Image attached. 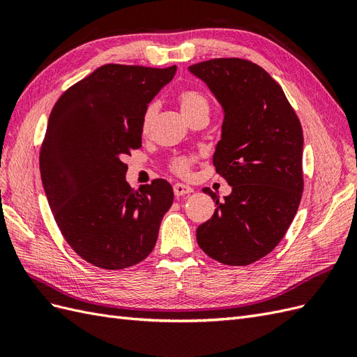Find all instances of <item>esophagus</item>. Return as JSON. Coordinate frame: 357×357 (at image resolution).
<instances>
[{
	"mask_svg": "<svg viewBox=\"0 0 357 357\" xmlns=\"http://www.w3.org/2000/svg\"><path fill=\"white\" fill-rule=\"evenodd\" d=\"M173 193H175L176 197H182V196H187L190 193H193V188L184 185V184H175L173 185Z\"/></svg>",
	"mask_w": 357,
	"mask_h": 357,
	"instance_id": "34e87169",
	"label": "esophagus"
}]
</instances>
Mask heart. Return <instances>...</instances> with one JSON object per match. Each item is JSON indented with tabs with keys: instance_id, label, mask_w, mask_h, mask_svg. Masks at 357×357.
<instances>
[{
	"instance_id": "obj_1",
	"label": "heart",
	"mask_w": 357,
	"mask_h": 357,
	"mask_svg": "<svg viewBox=\"0 0 357 357\" xmlns=\"http://www.w3.org/2000/svg\"><path fill=\"white\" fill-rule=\"evenodd\" d=\"M178 104H179L182 116H184L187 121H191V119L197 116L208 117L209 114V100L202 91L199 90H193V89L182 90L178 95ZM155 112H157L155 104H151L144 109L143 117H142V132L144 135L151 131ZM195 160H196L195 155H179V157H175L170 161L169 167L173 173H176V175L187 176L190 173L191 164H193Z\"/></svg>"
}]
</instances>
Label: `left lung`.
<instances>
[{"label":"left lung","instance_id":"1","mask_svg":"<svg viewBox=\"0 0 357 357\" xmlns=\"http://www.w3.org/2000/svg\"><path fill=\"white\" fill-rule=\"evenodd\" d=\"M223 107L222 140L213 162L232 187L196 231L199 248L226 266H249L287 234L303 193V131L282 87L243 59H213L190 66Z\"/></svg>","mask_w":357,"mask_h":357}]
</instances>
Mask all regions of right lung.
I'll list each match as a JSON object with an SVG mask.
<instances>
[{
  "instance_id": "right-lung-1",
  "label": "right lung",
  "mask_w": 357,
  "mask_h": 357,
  "mask_svg": "<svg viewBox=\"0 0 357 357\" xmlns=\"http://www.w3.org/2000/svg\"><path fill=\"white\" fill-rule=\"evenodd\" d=\"M166 69L104 65L54 105L40 148V176L61 235L78 257L104 270L142 262L173 204L167 181L134 190L123 162L142 148V117L170 83Z\"/></svg>"
}]
</instances>
